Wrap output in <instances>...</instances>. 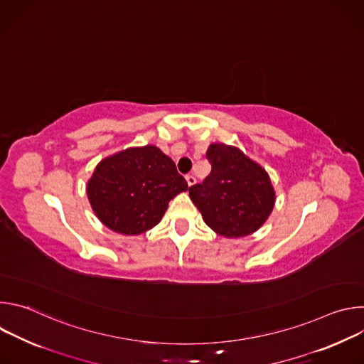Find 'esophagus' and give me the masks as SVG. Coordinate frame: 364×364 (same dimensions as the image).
Segmentation results:
<instances>
[{
  "mask_svg": "<svg viewBox=\"0 0 364 364\" xmlns=\"http://www.w3.org/2000/svg\"><path fill=\"white\" fill-rule=\"evenodd\" d=\"M186 180H187L188 187H191V186H194V184H196V177H194L193 174H188V176L186 177Z\"/></svg>",
  "mask_w": 364,
  "mask_h": 364,
  "instance_id": "obj_1",
  "label": "esophagus"
}]
</instances>
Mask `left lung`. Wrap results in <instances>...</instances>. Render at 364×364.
<instances>
[{"instance_id": "8db88e82", "label": "left lung", "mask_w": 364, "mask_h": 364, "mask_svg": "<svg viewBox=\"0 0 364 364\" xmlns=\"http://www.w3.org/2000/svg\"><path fill=\"white\" fill-rule=\"evenodd\" d=\"M205 157L212 164L210 174L188 188L205 225L225 237L256 232L275 204V191L265 168L226 144H212Z\"/></svg>"}]
</instances>
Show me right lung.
<instances>
[{
    "label": "right lung",
    "instance_id": "1",
    "mask_svg": "<svg viewBox=\"0 0 364 364\" xmlns=\"http://www.w3.org/2000/svg\"><path fill=\"white\" fill-rule=\"evenodd\" d=\"M188 188L174 161L155 145L134 146L102 160L86 186L97 219L122 235L159 225L168 203Z\"/></svg>",
    "mask_w": 364,
    "mask_h": 364
}]
</instances>
